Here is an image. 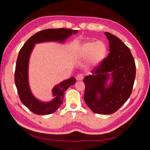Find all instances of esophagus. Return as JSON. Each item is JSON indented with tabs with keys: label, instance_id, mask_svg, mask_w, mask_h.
<instances>
[{
	"label": "esophagus",
	"instance_id": "34e87169",
	"mask_svg": "<svg viewBox=\"0 0 150 150\" xmlns=\"http://www.w3.org/2000/svg\"><path fill=\"white\" fill-rule=\"evenodd\" d=\"M83 74H79L77 75V77H76V79L77 81H82L83 79Z\"/></svg>",
	"mask_w": 150,
	"mask_h": 150
}]
</instances>
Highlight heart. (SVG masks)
<instances>
[{"instance_id": "heart-1", "label": "heart", "mask_w": 150, "mask_h": 150, "mask_svg": "<svg viewBox=\"0 0 150 150\" xmlns=\"http://www.w3.org/2000/svg\"><path fill=\"white\" fill-rule=\"evenodd\" d=\"M106 45L103 42H88L80 45L77 51V55L81 59H87L90 58L93 63H98L102 60L106 54Z\"/></svg>"}]
</instances>
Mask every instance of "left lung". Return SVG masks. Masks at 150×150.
<instances>
[{"label":"left lung","instance_id":"1","mask_svg":"<svg viewBox=\"0 0 150 150\" xmlns=\"http://www.w3.org/2000/svg\"><path fill=\"white\" fill-rule=\"evenodd\" d=\"M110 53L92 71L94 75L86 76L84 99L93 112L111 115L117 111L132 93L136 77V64L129 47L116 35L105 32ZM113 72V82L105 87L108 72Z\"/></svg>","mask_w":150,"mask_h":150}]
</instances>
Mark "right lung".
<instances>
[{
	"instance_id": "add662e5",
	"label": "right lung",
	"mask_w": 150,
	"mask_h": 150,
	"mask_svg": "<svg viewBox=\"0 0 150 150\" xmlns=\"http://www.w3.org/2000/svg\"><path fill=\"white\" fill-rule=\"evenodd\" d=\"M77 32V30L68 28L42 30L30 37L20 50L15 68V84L21 102L35 115H50L56 111L63 103L65 91L71 85L75 84L76 80L72 77L55 86L53 89L55 97L52 102L44 103L37 100L31 93L28 81V60L33 47L35 44L42 42H63L72 34H76Z\"/></svg>"
}]
</instances>
